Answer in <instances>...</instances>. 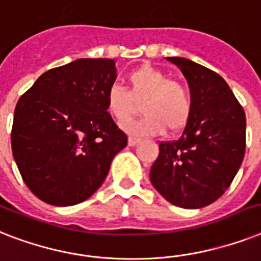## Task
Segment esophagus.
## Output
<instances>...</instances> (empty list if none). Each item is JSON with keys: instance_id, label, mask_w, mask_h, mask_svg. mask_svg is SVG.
I'll return each mask as SVG.
<instances>
[{"instance_id": "obj_1", "label": "esophagus", "mask_w": 261, "mask_h": 261, "mask_svg": "<svg viewBox=\"0 0 261 261\" xmlns=\"http://www.w3.org/2000/svg\"><path fill=\"white\" fill-rule=\"evenodd\" d=\"M140 139H139V137H133V136H130L128 139V144L129 145H130V147H133V145H136V144H139L140 143Z\"/></svg>"}]
</instances>
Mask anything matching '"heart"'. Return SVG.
Masks as SVG:
<instances>
[{
	"label": "heart",
	"mask_w": 261,
	"mask_h": 261,
	"mask_svg": "<svg viewBox=\"0 0 261 261\" xmlns=\"http://www.w3.org/2000/svg\"><path fill=\"white\" fill-rule=\"evenodd\" d=\"M128 90L112 85L106 91V110L122 124L132 117L136 102H141L143 117L125 125L130 135L155 136L167 129L180 132L189 124L193 113V95L189 87L171 81L166 72L145 64L126 75Z\"/></svg>",
	"instance_id": "obj_1"
}]
</instances>
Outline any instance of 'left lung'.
I'll return each mask as SVG.
<instances>
[{
  "label": "left lung",
  "instance_id": "8db88e82",
  "mask_svg": "<svg viewBox=\"0 0 261 261\" xmlns=\"http://www.w3.org/2000/svg\"><path fill=\"white\" fill-rule=\"evenodd\" d=\"M176 64L193 95V113L183 135L159 144L149 178L172 205L199 209L229 189L245 153L247 120L243 106L224 78L185 58Z\"/></svg>",
  "mask_w": 261,
  "mask_h": 261
}]
</instances>
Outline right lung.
I'll return each instance as SVG.
<instances>
[{
	"mask_svg": "<svg viewBox=\"0 0 261 261\" xmlns=\"http://www.w3.org/2000/svg\"><path fill=\"white\" fill-rule=\"evenodd\" d=\"M113 59H76L40 75L14 109L12 152L28 189L54 206L99 189L128 137L106 110Z\"/></svg>",
	"mask_w": 261,
	"mask_h": 261,
	"instance_id": "obj_1",
	"label": "right lung"
}]
</instances>
